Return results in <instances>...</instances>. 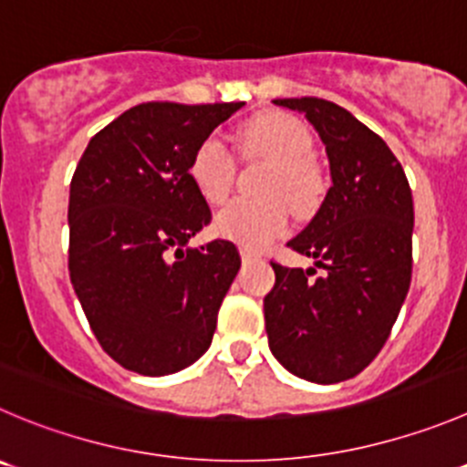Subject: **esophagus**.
I'll return each mask as SVG.
<instances>
[{"instance_id":"1","label":"esophagus","mask_w":467,"mask_h":467,"mask_svg":"<svg viewBox=\"0 0 467 467\" xmlns=\"http://www.w3.org/2000/svg\"><path fill=\"white\" fill-rule=\"evenodd\" d=\"M241 256H243V261H252V259H259V252H254V250H250V247H241Z\"/></svg>"}]
</instances>
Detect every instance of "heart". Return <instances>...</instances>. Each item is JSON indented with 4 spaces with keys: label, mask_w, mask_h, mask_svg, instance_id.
Wrapping results in <instances>:
<instances>
[{
    "label": "heart",
    "mask_w": 467,
    "mask_h": 467,
    "mask_svg": "<svg viewBox=\"0 0 467 467\" xmlns=\"http://www.w3.org/2000/svg\"><path fill=\"white\" fill-rule=\"evenodd\" d=\"M241 146L247 155H261L273 162L265 181V194L270 197L229 202L215 215V231L245 247H264L288 229V203L305 215L321 199V171L312 162L314 137L300 119L268 112L243 126ZM188 174L208 203H222L229 197L236 160L220 135H208L197 146Z\"/></svg>",
    "instance_id": "b5f03b06"
}]
</instances>
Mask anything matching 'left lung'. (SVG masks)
<instances>
[{
	"label": "left lung",
	"mask_w": 467,
	"mask_h": 467,
	"mask_svg": "<svg viewBox=\"0 0 467 467\" xmlns=\"http://www.w3.org/2000/svg\"><path fill=\"white\" fill-rule=\"evenodd\" d=\"M305 114L326 144L332 188L314 220L286 243L316 268L273 264L264 297L277 362L309 383H341L379 355L410 288L412 192L389 146L323 98H277Z\"/></svg>",
	"instance_id": "1"
}]
</instances>
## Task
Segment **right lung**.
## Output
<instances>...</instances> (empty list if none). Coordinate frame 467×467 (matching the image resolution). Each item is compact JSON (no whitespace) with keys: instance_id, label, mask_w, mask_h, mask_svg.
Here are the masks:
<instances>
[{"instance_id":"add662e5","label":"right lung","mask_w":467,"mask_h":467,"mask_svg":"<svg viewBox=\"0 0 467 467\" xmlns=\"http://www.w3.org/2000/svg\"><path fill=\"white\" fill-rule=\"evenodd\" d=\"M243 105H137L79 158L68 199L70 282L123 369L176 374L211 346L241 256L229 241L188 245L211 222L188 170L197 146Z\"/></svg>"}]
</instances>
